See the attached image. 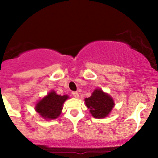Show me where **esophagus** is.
I'll list each match as a JSON object with an SVG mask.
<instances>
[{
    "label": "esophagus",
    "instance_id": "34e87169",
    "mask_svg": "<svg viewBox=\"0 0 158 158\" xmlns=\"http://www.w3.org/2000/svg\"><path fill=\"white\" fill-rule=\"evenodd\" d=\"M72 95H73L75 98H78L79 97V93H78L77 91H73V92H72Z\"/></svg>",
    "mask_w": 158,
    "mask_h": 158
}]
</instances>
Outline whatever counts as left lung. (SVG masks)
Here are the masks:
<instances>
[{"instance_id": "1", "label": "left lung", "mask_w": 158, "mask_h": 158, "mask_svg": "<svg viewBox=\"0 0 158 158\" xmlns=\"http://www.w3.org/2000/svg\"><path fill=\"white\" fill-rule=\"evenodd\" d=\"M85 100L92 116L98 119L106 117L114 106L112 98L101 89L94 90L92 95Z\"/></svg>"}]
</instances>
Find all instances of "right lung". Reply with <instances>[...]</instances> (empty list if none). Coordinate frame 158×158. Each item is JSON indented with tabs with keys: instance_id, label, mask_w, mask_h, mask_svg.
Segmentation results:
<instances>
[{
	"instance_id": "add662e5",
	"label": "right lung",
	"mask_w": 158,
	"mask_h": 158,
	"mask_svg": "<svg viewBox=\"0 0 158 158\" xmlns=\"http://www.w3.org/2000/svg\"><path fill=\"white\" fill-rule=\"evenodd\" d=\"M68 98V95H57L55 91H51L38 102L35 110L44 119H56L60 115L63 103Z\"/></svg>"
}]
</instances>
